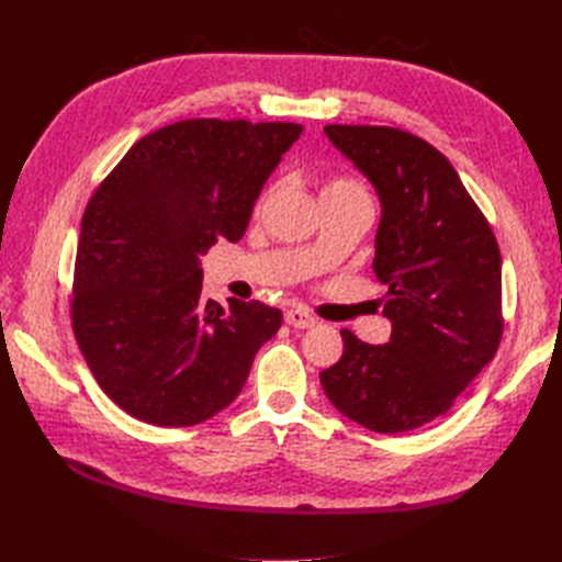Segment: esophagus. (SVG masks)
<instances>
[{
    "instance_id": "obj_1",
    "label": "esophagus",
    "mask_w": 562,
    "mask_h": 562,
    "mask_svg": "<svg viewBox=\"0 0 562 562\" xmlns=\"http://www.w3.org/2000/svg\"><path fill=\"white\" fill-rule=\"evenodd\" d=\"M284 321H288L292 328H312L316 324V318L304 312V308H290V312L284 314Z\"/></svg>"
}]
</instances>
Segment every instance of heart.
Instances as JSON below:
<instances>
[{
    "label": "heart",
    "mask_w": 562,
    "mask_h": 562,
    "mask_svg": "<svg viewBox=\"0 0 562 562\" xmlns=\"http://www.w3.org/2000/svg\"><path fill=\"white\" fill-rule=\"evenodd\" d=\"M324 193H357V195H364V190H362L360 183L352 181V178L338 176V178H330V181L324 188Z\"/></svg>",
    "instance_id": "1"
}]
</instances>
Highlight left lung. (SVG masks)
Segmentation results:
<instances>
[{"label": "left lung", "mask_w": 562, "mask_h": 562, "mask_svg": "<svg viewBox=\"0 0 562 562\" xmlns=\"http://www.w3.org/2000/svg\"><path fill=\"white\" fill-rule=\"evenodd\" d=\"M381 200L374 272L386 284L391 340L345 328L340 360L321 372L336 408L381 435L445 415L503 338V258L459 173L429 142L384 125H326Z\"/></svg>", "instance_id": "left-lung-1"}]
</instances>
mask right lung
Here are the masks:
<instances>
[{
    "label": "right lung",
    "instance_id": "right-lung-1",
    "mask_svg": "<svg viewBox=\"0 0 562 562\" xmlns=\"http://www.w3.org/2000/svg\"><path fill=\"white\" fill-rule=\"evenodd\" d=\"M296 123L195 117L135 142L81 217L71 328L91 374L142 423L190 427L224 411L280 308L202 300L200 256L238 241Z\"/></svg>",
    "mask_w": 562,
    "mask_h": 562
}]
</instances>
